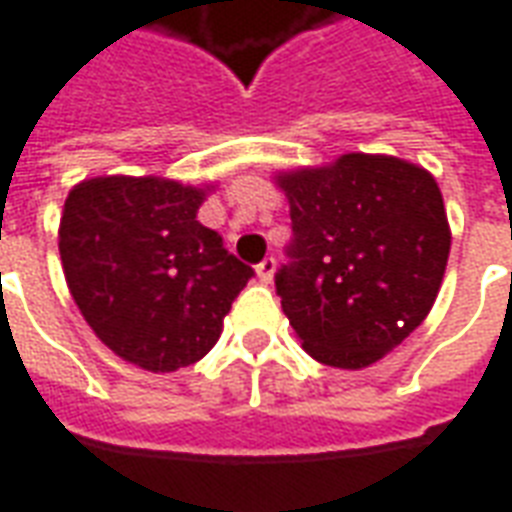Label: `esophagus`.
Masks as SVG:
<instances>
[{"instance_id":"34e87169","label":"esophagus","mask_w":512,"mask_h":512,"mask_svg":"<svg viewBox=\"0 0 512 512\" xmlns=\"http://www.w3.org/2000/svg\"><path fill=\"white\" fill-rule=\"evenodd\" d=\"M274 271H277V260L274 257H266L263 263H257V279L266 282V285L274 279Z\"/></svg>"}]
</instances>
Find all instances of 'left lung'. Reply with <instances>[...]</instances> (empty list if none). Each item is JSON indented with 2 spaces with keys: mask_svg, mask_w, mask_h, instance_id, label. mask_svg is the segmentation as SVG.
I'll return each instance as SVG.
<instances>
[{
  "mask_svg": "<svg viewBox=\"0 0 512 512\" xmlns=\"http://www.w3.org/2000/svg\"><path fill=\"white\" fill-rule=\"evenodd\" d=\"M277 186L293 222L277 296L301 348L343 370L384 359L439 296L452 241L439 183L403 158L345 153Z\"/></svg>",
  "mask_w": 512,
  "mask_h": 512,
  "instance_id": "1",
  "label": "left lung"
}]
</instances>
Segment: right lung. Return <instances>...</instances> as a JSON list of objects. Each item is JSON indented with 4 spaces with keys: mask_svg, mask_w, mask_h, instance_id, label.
I'll return each instance as SVG.
<instances>
[{
    "mask_svg": "<svg viewBox=\"0 0 512 512\" xmlns=\"http://www.w3.org/2000/svg\"><path fill=\"white\" fill-rule=\"evenodd\" d=\"M208 189L104 175L76 183L60 219L65 282L84 321L150 373L194 365L255 271L197 222Z\"/></svg>",
    "mask_w": 512,
    "mask_h": 512,
    "instance_id": "add662e5",
    "label": "right lung"
}]
</instances>
